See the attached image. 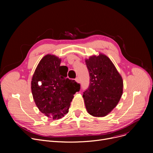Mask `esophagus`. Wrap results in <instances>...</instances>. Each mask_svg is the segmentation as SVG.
Here are the masks:
<instances>
[{
    "label": "esophagus",
    "mask_w": 153,
    "mask_h": 153,
    "mask_svg": "<svg viewBox=\"0 0 153 153\" xmlns=\"http://www.w3.org/2000/svg\"><path fill=\"white\" fill-rule=\"evenodd\" d=\"M76 81L77 82V83H80V79L79 77H76Z\"/></svg>",
    "instance_id": "1"
}]
</instances>
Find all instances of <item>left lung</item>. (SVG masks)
Listing matches in <instances>:
<instances>
[{"label": "left lung", "mask_w": 153, "mask_h": 153, "mask_svg": "<svg viewBox=\"0 0 153 153\" xmlns=\"http://www.w3.org/2000/svg\"><path fill=\"white\" fill-rule=\"evenodd\" d=\"M90 76L89 86L83 98L87 112L104 117L118 104L123 94V79L107 56L99 54L85 59Z\"/></svg>", "instance_id": "left-lung-1"}]
</instances>
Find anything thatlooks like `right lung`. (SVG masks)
<instances>
[{
    "label": "right lung",
    "mask_w": 153,
    "mask_h": 153,
    "mask_svg": "<svg viewBox=\"0 0 153 153\" xmlns=\"http://www.w3.org/2000/svg\"><path fill=\"white\" fill-rule=\"evenodd\" d=\"M61 59L47 54L39 61L31 81V92L39 111L53 120L68 113L74 94L81 85L67 78L68 68Z\"/></svg>",
    "instance_id": "1"
}]
</instances>
